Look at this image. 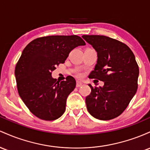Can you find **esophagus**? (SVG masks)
<instances>
[{
  "label": "esophagus",
  "mask_w": 150,
  "mask_h": 150,
  "mask_svg": "<svg viewBox=\"0 0 150 150\" xmlns=\"http://www.w3.org/2000/svg\"><path fill=\"white\" fill-rule=\"evenodd\" d=\"M83 85V83H82L81 81H76V87H80Z\"/></svg>",
  "instance_id": "1"
}]
</instances>
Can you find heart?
Instances as JSON below:
<instances>
[{
    "instance_id": "b5f03b06",
    "label": "heart",
    "mask_w": 150,
    "mask_h": 150,
    "mask_svg": "<svg viewBox=\"0 0 150 150\" xmlns=\"http://www.w3.org/2000/svg\"><path fill=\"white\" fill-rule=\"evenodd\" d=\"M79 76H81V75H79Z\"/></svg>"
}]
</instances>
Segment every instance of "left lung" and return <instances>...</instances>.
<instances>
[{
    "label": "left lung",
    "instance_id": "left-lung-1",
    "mask_svg": "<svg viewBox=\"0 0 150 150\" xmlns=\"http://www.w3.org/2000/svg\"><path fill=\"white\" fill-rule=\"evenodd\" d=\"M97 52V64L91 79L104 82L93 87L86 98L89 113L95 118L108 120L122 113L137 89L139 67L132 50L125 44L103 35H83Z\"/></svg>",
    "mask_w": 150,
    "mask_h": 150
}]
</instances>
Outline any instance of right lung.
<instances>
[{
  "instance_id": "obj_1",
  "label": "right lung",
  "mask_w": 150,
  "mask_h": 150,
  "mask_svg": "<svg viewBox=\"0 0 150 150\" xmlns=\"http://www.w3.org/2000/svg\"><path fill=\"white\" fill-rule=\"evenodd\" d=\"M77 35H52L33 40L23 50L15 76L19 96L40 119L54 120L63 115L67 98L76 87L74 78L57 81L52 72L64 63L71 50L85 45Z\"/></svg>"
}]
</instances>
